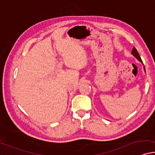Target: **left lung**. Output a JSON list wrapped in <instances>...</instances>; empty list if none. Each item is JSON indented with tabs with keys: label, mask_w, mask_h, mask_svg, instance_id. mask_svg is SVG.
<instances>
[{
	"label": "left lung",
	"mask_w": 155,
	"mask_h": 155,
	"mask_svg": "<svg viewBox=\"0 0 155 155\" xmlns=\"http://www.w3.org/2000/svg\"><path fill=\"white\" fill-rule=\"evenodd\" d=\"M131 54H132L134 55V56L136 57V58H137V60H138L139 61H140L141 62H142V59H141V57H140V56H139L138 51H137V50L136 49V48H135V47H134L133 49H132V51H131ZM142 63H143V62H142Z\"/></svg>",
	"instance_id": "obj_1"
}]
</instances>
